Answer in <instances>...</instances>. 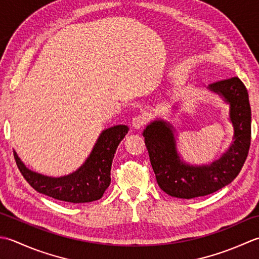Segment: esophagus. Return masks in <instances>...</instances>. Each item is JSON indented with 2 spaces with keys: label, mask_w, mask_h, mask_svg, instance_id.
<instances>
[{
  "label": "esophagus",
  "mask_w": 259,
  "mask_h": 259,
  "mask_svg": "<svg viewBox=\"0 0 259 259\" xmlns=\"http://www.w3.org/2000/svg\"><path fill=\"white\" fill-rule=\"evenodd\" d=\"M145 123H146V117H145V116L144 115H137V116H135V117L133 118V122H132V126H133L135 130H140V128L143 127V126L145 125Z\"/></svg>",
  "instance_id": "esophagus-1"
}]
</instances>
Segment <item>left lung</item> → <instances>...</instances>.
Wrapping results in <instances>:
<instances>
[{"label": "left lung", "mask_w": 259, "mask_h": 259, "mask_svg": "<svg viewBox=\"0 0 259 259\" xmlns=\"http://www.w3.org/2000/svg\"><path fill=\"white\" fill-rule=\"evenodd\" d=\"M208 89L229 105V120L234 127L233 142L219 159L201 165L182 160L177 147L176 128L164 119L152 120L143 131L156 182L174 198L203 197L228 186L239 174L249 151L251 110L244 83L233 77L211 83Z\"/></svg>", "instance_id": "obj_1"}]
</instances>
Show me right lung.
<instances>
[{
  "label": "right lung",
  "mask_w": 259,
  "mask_h": 259,
  "mask_svg": "<svg viewBox=\"0 0 259 259\" xmlns=\"http://www.w3.org/2000/svg\"><path fill=\"white\" fill-rule=\"evenodd\" d=\"M127 133V125H115L104 130L81 166L75 172L59 178L30 170L15 151L14 159L26 182L39 193L71 203L96 201L109 187L114 154Z\"/></svg>",
  "instance_id": "1"
}]
</instances>
